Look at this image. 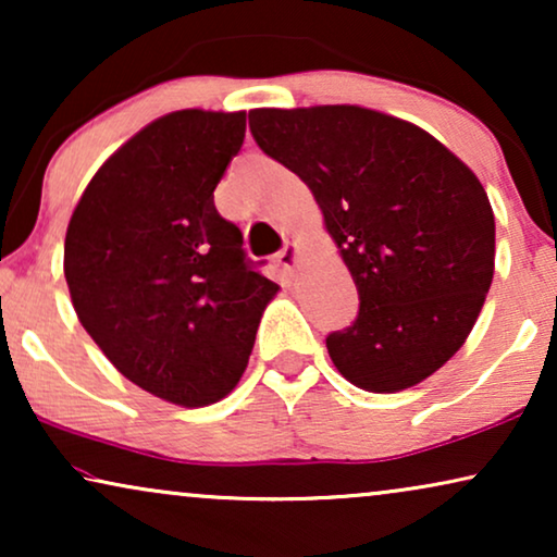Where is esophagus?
Here are the masks:
<instances>
[{
    "label": "esophagus",
    "mask_w": 557,
    "mask_h": 557,
    "mask_svg": "<svg viewBox=\"0 0 557 557\" xmlns=\"http://www.w3.org/2000/svg\"><path fill=\"white\" fill-rule=\"evenodd\" d=\"M276 258L278 263L284 265V271H294L296 261H299V246H296V243H286V246L278 250Z\"/></svg>",
    "instance_id": "obj_1"
}]
</instances>
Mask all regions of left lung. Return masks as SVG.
Returning <instances> with one entry per match:
<instances>
[{"instance_id":"8db88e82","label":"left lung","mask_w":557,"mask_h":557,"mask_svg":"<svg viewBox=\"0 0 557 557\" xmlns=\"http://www.w3.org/2000/svg\"><path fill=\"white\" fill-rule=\"evenodd\" d=\"M265 154L307 182L360 292V314L326 337L342 377L400 393L451 360L494 276L482 182L421 126L362 106L253 109Z\"/></svg>"}]
</instances>
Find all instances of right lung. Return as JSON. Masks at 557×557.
<instances>
[{
    "mask_svg": "<svg viewBox=\"0 0 557 557\" xmlns=\"http://www.w3.org/2000/svg\"><path fill=\"white\" fill-rule=\"evenodd\" d=\"M243 136L246 111L166 113L106 159L67 223L81 324L121 375L182 408L238 385L278 294L212 200Z\"/></svg>",
    "mask_w": 557,
    "mask_h": 557,
    "instance_id": "add662e5",
    "label": "right lung"
}]
</instances>
